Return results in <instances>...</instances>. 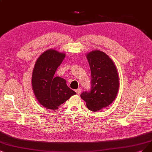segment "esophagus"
<instances>
[{"mask_svg":"<svg viewBox=\"0 0 152 152\" xmlns=\"http://www.w3.org/2000/svg\"><path fill=\"white\" fill-rule=\"evenodd\" d=\"M75 92L76 93V94H80L81 93V89L80 88H78V89H76V90H75Z\"/></svg>","mask_w":152,"mask_h":152,"instance_id":"esophagus-1","label":"esophagus"}]
</instances>
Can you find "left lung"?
Listing matches in <instances>:
<instances>
[{
  "instance_id": "left-lung-1",
  "label": "left lung",
  "mask_w": 152,
  "mask_h": 152,
  "mask_svg": "<svg viewBox=\"0 0 152 152\" xmlns=\"http://www.w3.org/2000/svg\"><path fill=\"white\" fill-rule=\"evenodd\" d=\"M91 72V89L81 93L87 108L97 111L115 99L119 89V76L113 61L104 52L94 50L86 54Z\"/></svg>"
}]
</instances>
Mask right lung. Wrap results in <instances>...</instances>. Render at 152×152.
I'll return each instance as SVG.
<instances>
[{
  "instance_id": "add662e5",
  "label": "right lung",
  "mask_w": 152,
  "mask_h": 152,
  "mask_svg": "<svg viewBox=\"0 0 152 152\" xmlns=\"http://www.w3.org/2000/svg\"><path fill=\"white\" fill-rule=\"evenodd\" d=\"M66 56L64 53L49 49L37 59L32 75V88L38 102L43 107L55 110L76 94L66 81L54 73Z\"/></svg>"
}]
</instances>
